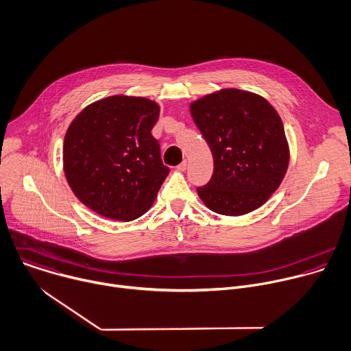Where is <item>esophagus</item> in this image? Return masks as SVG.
<instances>
[{"instance_id":"esophagus-1","label":"esophagus","mask_w":351,"mask_h":351,"mask_svg":"<svg viewBox=\"0 0 351 351\" xmlns=\"http://www.w3.org/2000/svg\"><path fill=\"white\" fill-rule=\"evenodd\" d=\"M186 166H188V163H186V160H182L178 166H177V169L180 170V171H185L186 170Z\"/></svg>"}]
</instances>
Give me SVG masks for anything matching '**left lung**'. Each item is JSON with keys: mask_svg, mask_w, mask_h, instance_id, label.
Wrapping results in <instances>:
<instances>
[{"mask_svg": "<svg viewBox=\"0 0 351 351\" xmlns=\"http://www.w3.org/2000/svg\"><path fill=\"white\" fill-rule=\"evenodd\" d=\"M195 124L212 149L215 170L197 195L213 212H253L281 184L289 147L281 117L260 95L227 88L191 105Z\"/></svg>", "mask_w": 351, "mask_h": 351, "instance_id": "obj_1", "label": "left lung"}]
</instances>
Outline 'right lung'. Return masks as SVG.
<instances>
[{
	"mask_svg": "<svg viewBox=\"0 0 351 351\" xmlns=\"http://www.w3.org/2000/svg\"><path fill=\"white\" fill-rule=\"evenodd\" d=\"M159 105L114 95L91 104L69 125L63 169L75 195L98 215L131 221L143 216L170 173L152 135Z\"/></svg>",
	"mask_w": 351,
	"mask_h": 351,
	"instance_id": "1",
	"label": "right lung"
}]
</instances>
